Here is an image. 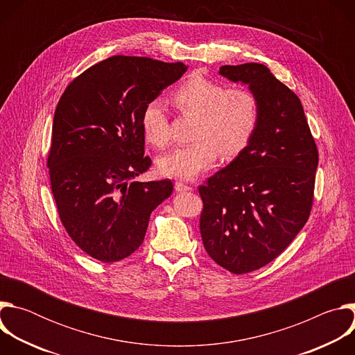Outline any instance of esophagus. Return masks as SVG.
<instances>
[{"label": "esophagus", "mask_w": 355, "mask_h": 355, "mask_svg": "<svg viewBox=\"0 0 355 355\" xmlns=\"http://www.w3.org/2000/svg\"><path fill=\"white\" fill-rule=\"evenodd\" d=\"M174 188H175V191H178V192H185V191H191V189H192L191 185H187V184H184L182 181H177L175 185H174Z\"/></svg>", "instance_id": "1"}]
</instances>
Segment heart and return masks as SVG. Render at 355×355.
<instances>
[{
    "label": "heart",
    "mask_w": 355,
    "mask_h": 355,
    "mask_svg": "<svg viewBox=\"0 0 355 355\" xmlns=\"http://www.w3.org/2000/svg\"><path fill=\"white\" fill-rule=\"evenodd\" d=\"M175 108L195 116L192 139L157 159V168L168 177L195 178L218 159L237 156L256 133L260 121L257 95L247 87H225L202 74H193L173 91ZM140 125L146 140L163 148L171 141L166 107L155 99L143 108Z\"/></svg>",
    "instance_id": "obj_1"
}]
</instances>
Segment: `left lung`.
<instances>
[{"label":"left lung","instance_id":"1","mask_svg":"<svg viewBox=\"0 0 355 355\" xmlns=\"http://www.w3.org/2000/svg\"><path fill=\"white\" fill-rule=\"evenodd\" d=\"M219 73L248 84L260 103L247 147L198 189L205 250L240 275L275 260L308 222L319 153L300 99L268 67L244 63Z\"/></svg>","mask_w":355,"mask_h":355}]
</instances>
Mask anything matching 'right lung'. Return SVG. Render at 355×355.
I'll return each instance as SVG.
<instances>
[{"label":"right lung","instance_id":"right-lung-1","mask_svg":"<svg viewBox=\"0 0 355 355\" xmlns=\"http://www.w3.org/2000/svg\"><path fill=\"white\" fill-rule=\"evenodd\" d=\"M187 71L184 63L112 56L64 89L47 155L59 218L89 257L121 261L144 240L148 219L173 193L171 180L132 181L151 166L144 156L143 108Z\"/></svg>","mask_w":355,"mask_h":355}]
</instances>
